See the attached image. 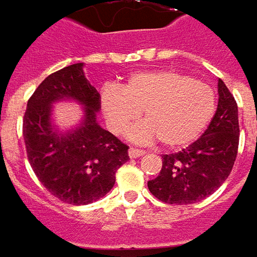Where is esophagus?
<instances>
[{
	"mask_svg": "<svg viewBox=\"0 0 257 257\" xmlns=\"http://www.w3.org/2000/svg\"><path fill=\"white\" fill-rule=\"evenodd\" d=\"M144 150H139V149H134V147H130L128 149V156H130V159H137V157H142L144 156Z\"/></svg>",
	"mask_w": 257,
	"mask_h": 257,
	"instance_id": "34e87169",
	"label": "esophagus"
}]
</instances>
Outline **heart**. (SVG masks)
Here are the masks:
<instances>
[{
  "label": "heart",
  "instance_id": "obj_1",
  "mask_svg": "<svg viewBox=\"0 0 257 257\" xmlns=\"http://www.w3.org/2000/svg\"><path fill=\"white\" fill-rule=\"evenodd\" d=\"M216 108L212 87L172 70L133 74L123 87L107 85L101 111L111 132L120 134L143 111L146 121L134 125L128 139L146 143L159 139L164 147L190 143L210 123Z\"/></svg>",
  "mask_w": 257,
  "mask_h": 257
}]
</instances>
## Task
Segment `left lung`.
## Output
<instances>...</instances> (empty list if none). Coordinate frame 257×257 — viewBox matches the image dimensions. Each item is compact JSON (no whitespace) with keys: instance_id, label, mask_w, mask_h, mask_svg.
Here are the masks:
<instances>
[{"instance_id":"left-lung-1","label":"left lung","mask_w":257,"mask_h":257,"mask_svg":"<svg viewBox=\"0 0 257 257\" xmlns=\"http://www.w3.org/2000/svg\"><path fill=\"white\" fill-rule=\"evenodd\" d=\"M219 104L202 137L189 147L163 154L159 176L147 183L149 190L167 204L200 202L216 192L232 172L239 147L237 104L219 80Z\"/></svg>"}]
</instances>
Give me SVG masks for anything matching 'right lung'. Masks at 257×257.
<instances>
[{
  "mask_svg": "<svg viewBox=\"0 0 257 257\" xmlns=\"http://www.w3.org/2000/svg\"><path fill=\"white\" fill-rule=\"evenodd\" d=\"M63 98L86 107L80 127L64 135L49 121L51 104ZM100 104L83 63L48 75L27 103L23 136L28 162L41 184L61 202L80 206L101 199L113 189L115 172L128 160V146L97 123Z\"/></svg>",
  "mask_w": 257,
  "mask_h": 257,
  "instance_id": "right-lung-1",
  "label": "right lung"
}]
</instances>
